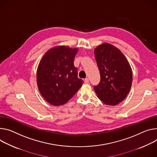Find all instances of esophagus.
<instances>
[{"instance_id": "1", "label": "esophagus", "mask_w": 157, "mask_h": 157, "mask_svg": "<svg viewBox=\"0 0 157 157\" xmlns=\"http://www.w3.org/2000/svg\"><path fill=\"white\" fill-rule=\"evenodd\" d=\"M89 82H90V81H89V79H88V78H86V79H84V82L86 83V84L89 83Z\"/></svg>"}]
</instances>
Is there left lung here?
I'll list each match as a JSON object with an SVG mask.
<instances>
[{"instance_id":"1","label":"left lung","mask_w":157,"mask_h":157,"mask_svg":"<svg viewBox=\"0 0 157 157\" xmlns=\"http://www.w3.org/2000/svg\"><path fill=\"white\" fill-rule=\"evenodd\" d=\"M100 73V82L94 90L98 98L107 105L123 101L132 84V71L123 53L116 47L104 43L94 49Z\"/></svg>"}]
</instances>
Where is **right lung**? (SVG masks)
Returning <instances> with one entry per match:
<instances>
[{
  "label": "right lung",
  "instance_id": "add662e5",
  "mask_svg": "<svg viewBox=\"0 0 157 157\" xmlns=\"http://www.w3.org/2000/svg\"><path fill=\"white\" fill-rule=\"evenodd\" d=\"M77 48L58 46L42 57L37 71V83L43 98L54 106L66 103L79 90L83 80L74 65Z\"/></svg>",
  "mask_w": 157,
  "mask_h": 157
}]
</instances>
